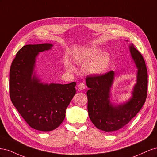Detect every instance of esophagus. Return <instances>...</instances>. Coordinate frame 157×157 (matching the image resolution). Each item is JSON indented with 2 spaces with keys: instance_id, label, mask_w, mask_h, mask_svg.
Listing matches in <instances>:
<instances>
[{
  "instance_id": "obj_1",
  "label": "esophagus",
  "mask_w": 157,
  "mask_h": 157,
  "mask_svg": "<svg viewBox=\"0 0 157 157\" xmlns=\"http://www.w3.org/2000/svg\"><path fill=\"white\" fill-rule=\"evenodd\" d=\"M78 89L80 90H83L84 88H85V84L84 83H80L78 85Z\"/></svg>"
}]
</instances>
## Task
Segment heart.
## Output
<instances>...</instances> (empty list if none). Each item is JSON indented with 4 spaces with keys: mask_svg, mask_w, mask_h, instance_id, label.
<instances>
[{
    "mask_svg": "<svg viewBox=\"0 0 157 157\" xmlns=\"http://www.w3.org/2000/svg\"><path fill=\"white\" fill-rule=\"evenodd\" d=\"M75 60L78 64L89 63L86 70L90 74L99 75L105 72L111 63V57L108 54L103 53L96 48H89L82 50L76 55ZM66 67L73 70V67L69 61L66 62Z\"/></svg>",
    "mask_w": 157,
    "mask_h": 157,
    "instance_id": "b5f03b06",
    "label": "heart"
}]
</instances>
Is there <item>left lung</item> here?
Returning a JSON list of instances; mask_svg holds the SVG:
<instances>
[{
  "label": "left lung",
  "instance_id": "8db88e82",
  "mask_svg": "<svg viewBox=\"0 0 157 157\" xmlns=\"http://www.w3.org/2000/svg\"><path fill=\"white\" fill-rule=\"evenodd\" d=\"M130 54L137 69L136 83L132 97L124 103L115 105L111 101V89L115 79L113 71L101 75L87 77L88 111L92 122L105 132H114L126 126L141 110L147 92V71L143 56L133 44L129 46Z\"/></svg>",
  "mask_w": 157,
  "mask_h": 157
}]
</instances>
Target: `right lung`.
Listing matches in <instances>:
<instances>
[{
  "mask_svg": "<svg viewBox=\"0 0 157 157\" xmlns=\"http://www.w3.org/2000/svg\"><path fill=\"white\" fill-rule=\"evenodd\" d=\"M52 44H28L19 50L10 70V96L13 105L33 129L49 132L65 117L66 109L76 94V82L47 84L35 72L36 57Z\"/></svg>",
  "mask_w": 157,
  "mask_h": 157,
  "instance_id": "right-lung-1",
  "label": "right lung"
}]
</instances>
